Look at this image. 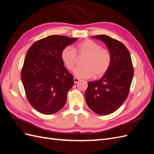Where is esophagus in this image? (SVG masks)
Listing matches in <instances>:
<instances>
[{
	"label": "esophagus",
	"instance_id": "esophagus-1",
	"mask_svg": "<svg viewBox=\"0 0 154 154\" xmlns=\"http://www.w3.org/2000/svg\"><path fill=\"white\" fill-rule=\"evenodd\" d=\"M80 79L77 78H74V83H76L78 82H80Z\"/></svg>",
	"mask_w": 154,
	"mask_h": 154
}]
</instances>
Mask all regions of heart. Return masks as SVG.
I'll list each match as a JSON object with an SVG mask.
<instances>
[{"label":"heart","instance_id":"1","mask_svg":"<svg viewBox=\"0 0 154 154\" xmlns=\"http://www.w3.org/2000/svg\"><path fill=\"white\" fill-rule=\"evenodd\" d=\"M77 54L79 57H84L82 61V66L75 69L74 75L80 78H89L94 75L98 78L108 71L112 62L110 51L96 42L87 39L78 43L74 49L71 46L64 48L61 52L63 63L69 71L76 67Z\"/></svg>","mask_w":154,"mask_h":154}]
</instances>
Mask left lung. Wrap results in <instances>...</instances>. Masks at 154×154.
Returning a JSON list of instances; mask_svg holds the SVG:
<instances>
[{
    "label": "left lung",
    "instance_id": "left-lung-1",
    "mask_svg": "<svg viewBox=\"0 0 154 154\" xmlns=\"http://www.w3.org/2000/svg\"><path fill=\"white\" fill-rule=\"evenodd\" d=\"M92 37L106 44L112 55V62L108 71L100 80L88 83L85 101L95 113L108 115L117 110L127 99L134 67L129 51L123 43L104 35Z\"/></svg>",
    "mask_w": 154,
    "mask_h": 154
}]
</instances>
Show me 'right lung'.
Instances as JSON below:
<instances>
[{
    "label": "right lung",
    "instance_id": "1",
    "mask_svg": "<svg viewBox=\"0 0 154 154\" xmlns=\"http://www.w3.org/2000/svg\"><path fill=\"white\" fill-rule=\"evenodd\" d=\"M77 39L51 35L32 44L22 68L21 80L27 99L39 112L53 114L64 106L74 77L63 66L62 49Z\"/></svg>",
    "mask_w": 154,
    "mask_h": 154
}]
</instances>
